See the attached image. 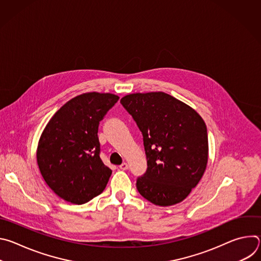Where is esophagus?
I'll return each mask as SVG.
<instances>
[{
	"label": "esophagus",
	"mask_w": 261,
	"mask_h": 261,
	"mask_svg": "<svg viewBox=\"0 0 261 261\" xmlns=\"http://www.w3.org/2000/svg\"><path fill=\"white\" fill-rule=\"evenodd\" d=\"M120 169L122 170H127L128 169V164L126 162H123L121 165H120Z\"/></svg>",
	"instance_id": "34e87169"
}]
</instances>
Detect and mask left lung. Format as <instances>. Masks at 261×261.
<instances>
[{"mask_svg": "<svg viewBox=\"0 0 261 261\" xmlns=\"http://www.w3.org/2000/svg\"><path fill=\"white\" fill-rule=\"evenodd\" d=\"M121 103L143 136L147 168L137 178L138 192L160 206L182 201L206 168L204 121L192 107L163 92L130 94Z\"/></svg>", "mask_w": 261, "mask_h": 261, "instance_id": "8db88e82", "label": "left lung"}]
</instances>
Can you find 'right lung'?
Instances as JSON below:
<instances>
[{"label":"right lung","instance_id":"right-lung-1","mask_svg":"<svg viewBox=\"0 0 261 261\" xmlns=\"http://www.w3.org/2000/svg\"><path fill=\"white\" fill-rule=\"evenodd\" d=\"M119 100L109 93H86L64 104L44 128L37 163L48 187L62 199L84 204L105 189L111 169L100 158L98 127Z\"/></svg>","mask_w":261,"mask_h":261}]
</instances>
